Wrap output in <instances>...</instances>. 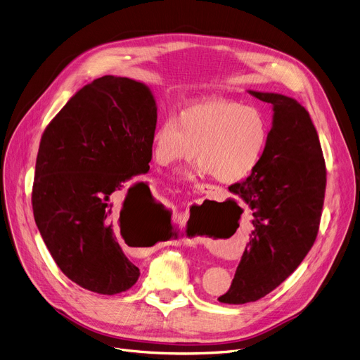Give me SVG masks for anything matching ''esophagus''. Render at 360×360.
<instances>
[{
  "label": "esophagus",
  "instance_id": "1",
  "mask_svg": "<svg viewBox=\"0 0 360 360\" xmlns=\"http://www.w3.org/2000/svg\"><path fill=\"white\" fill-rule=\"evenodd\" d=\"M212 188H214V187L209 186V184H199V186H198L199 192H200V193H206V195H207V193H212Z\"/></svg>",
  "mask_w": 360,
  "mask_h": 360
}]
</instances>
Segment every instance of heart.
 <instances>
[{"mask_svg":"<svg viewBox=\"0 0 360 360\" xmlns=\"http://www.w3.org/2000/svg\"><path fill=\"white\" fill-rule=\"evenodd\" d=\"M266 115L252 105L210 98L188 103L177 116H165L150 139L151 157L161 167H170L195 157L199 173L232 184L255 168L269 141Z\"/></svg>","mask_w":360,"mask_h":360,"instance_id":"obj_1","label":"heart"}]
</instances>
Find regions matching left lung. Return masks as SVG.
<instances>
[{"mask_svg": "<svg viewBox=\"0 0 360 360\" xmlns=\"http://www.w3.org/2000/svg\"><path fill=\"white\" fill-rule=\"evenodd\" d=\"M273 105L266 150L241 183L229 192L252 210L250 241L224 304L255 302L276 289L311 250L321 219L326 162L315 126L297 100L248 90Z\"/></svg>", "mask_w": 360, "mask_h": 360, "instance_id": "left-lung-1", "label": "left lung"}]
</instances>
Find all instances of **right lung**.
I'll use <instances>...</instances> for the list:
<instances>
[{"label": "right lung", "instance_id": "1", "mask_svg": "<svg viewBox=\"0 0 360 360\" xmlns=\"http://www.w3.org/2000/svg\"><path fill=\"white\" fill-rule=\"evenodd\" d=\"M155 126L150 87L104 75L77 91L41 136L32 193L34 221L58 267L84 289L115 295L139 278L117 231L122 234L139 219L145 202H157L145 183L116 199L132 177L150 170Z\"/></svg>", "mask_w": 360, "mask_h": 360}]
</instances>
